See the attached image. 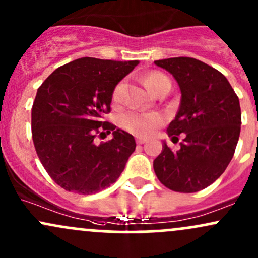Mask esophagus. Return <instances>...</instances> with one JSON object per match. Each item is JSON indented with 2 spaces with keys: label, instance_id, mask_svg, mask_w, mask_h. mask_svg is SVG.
Returning a JSON list of instances; mask_svg holds the SVG:
<instances>
[{
  "label": "esophagus",
  "instance_id": "obj_1",
  "mask_svg": "<svg viewBox=\"0 0 258 258\" xmlns=\"http://www.w3.org/2000/svg\"><path fill=\"white\" fill-rule=\"evenodd\" d=\"M136 142H137V144H144L147 142V140L143 137H137L136 138Z\"/></svg>",
  "mask_w": 258,
  "mask_h": 258
}]
</instances>
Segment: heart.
I'll use <instances>...</instances> for the list:
<instances>
[{
	"instance_id": "heart-1",
	"label": "heart",
	"mask_w": 258,
	"mask_h": 258,
	"mask_svg": "<svg viewBox=\"0 0 258 258\" xmlns=\"http://www.w3.org/2000/svg\"><path fill=\"white\" fill-rule=\"evenodd\" d=\"M144 83L154 94H159L166 86H171L170 79L164 73L153 71L144 77ZM124 82L117 83L112 90V101L120 103L123 97ZM163 117L159 114H141L137 111H128L121 116V126L127 131L138 136H151L163 123Z\"/></svg>"
}]
</instances>
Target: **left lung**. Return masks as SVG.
Here are the masks:
<instances>
[{
	"instance_id": "8db88e82",
	"label": "left lung",
	"mask_w": 258,
	"mask_h": 258,
	"mask_svg": "<svg viewBox=\"0 0 258 258\" xmlns=\"http://www.w3.org/2000/svg\"><path fill=\"white\" fill-rule=\"evenodd\" d=\"M170 72L181 90L176 117L168 127L172 141L183 134L179 151L163 144L154 161L165 187L192 194L213 183L233 159L241 128L239 98L219 71L192 57L154 61Z\"/></svg>"
}]
</instances>
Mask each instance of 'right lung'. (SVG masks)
<instances>
[{
	"instance_id": "add662e5",
	"label": "right lung",
	"mask_w": 258,
	"mask_h": 258,
	"mask_svg": "<svg viewBox=\"0 0 258 258\" xmlns=\"http://www.w3.org/2000/svg\"><path fill=\"white\" fill-rule=\"evenodd\" d=\"M134 61L82 57L53 71L36 92L32 135L36 154L50 177L66 191L93 195L114 183L130 155L134 136L103 121L112 90L137 64ZM113 131V140L95 137Z\"/></svg>"
}]
</instances>
